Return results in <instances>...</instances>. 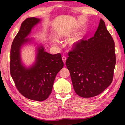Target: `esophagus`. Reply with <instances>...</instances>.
I'll return each mask as SVG.
<instances>
[{
  "mask_svg": "<svg viewBox=\"0 0 125 125\" xmlns=\"http://www.w3.org/2000/svg\"><path fill=\"white\" fill-rule=\"evenodd\" d=\"M62 61H64V63L66 62V57H65V56H63L62 57Z\"/></svg>",
  "mask_w": 125,
  "mask_h": 125,
  "instance_id": "esophagus-1",
  "label": "esophagus"
}]
</instances>
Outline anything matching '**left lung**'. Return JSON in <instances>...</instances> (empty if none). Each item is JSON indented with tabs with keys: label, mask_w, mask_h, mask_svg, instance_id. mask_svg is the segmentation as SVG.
<instances>
[{
	"label": "left lung",
	"mask_w": 125,
	"mask_h": 125,
	"mask_svg": "<svg viewBox=\"0 0 125 125\" xmlns=\"http://www.w3.org/2000/svg\"><path fill=\"white\" fill-rule=\"evenodd\" d=\"M68 55L66 65L78 95L95 97L111 84L116 65L115 44L102 19L94 36L75 43Z\"/></svg>",
	"instance_id": "8db88e82"
}]
</instances>
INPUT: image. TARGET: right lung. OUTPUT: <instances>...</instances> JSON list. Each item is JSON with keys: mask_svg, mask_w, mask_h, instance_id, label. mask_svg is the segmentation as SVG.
Masks as SVG:
<instances>
[{"mask_svg": "<svg viewBox=\"0 0 125 125\" xmlns=\"http://www.w3.org/2000/svg\"><path fill=\"white\" fill-rule=\"evenodd\" d=\"M39 21L36 17H28L22 23L11 45L10 70L19 92L28 99L41 102L47 99L52 93L55 78L64 64L60 53L50 54L41 46L33 66L26 69L22 65L20 50L29 40L25 38Z\"/></svg>", "mask_w": 125, "mask_h": 125, "instance_id": "obj_1", "label": "right lung"}]
</instances>
